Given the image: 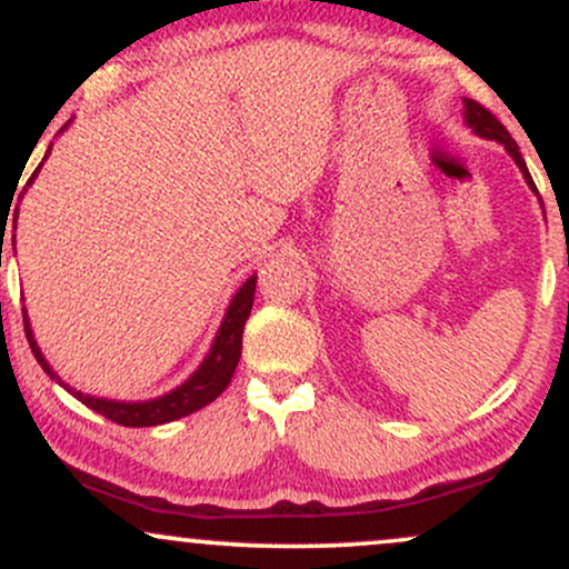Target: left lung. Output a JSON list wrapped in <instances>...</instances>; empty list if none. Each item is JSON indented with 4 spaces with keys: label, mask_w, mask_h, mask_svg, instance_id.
<instances>
[{
    "label": "left lung",
    "mask_w": 569,
    "mask_h": 569,
    "mask_svg": "<svg viewBox=\"0 0 569 569\" xmlns=\"http://www.w3.org/2000/svg\"><path fill=\"white\" fill-rule=\"evenodd\" d=\"M466 122L476 130V133L485 136V139H495V141L506 143V149H508V152H511V158L516 160V166H519L521 173H525L527 184H530V187L535 189V192H538V187H535L530 171H527L525 160H521L519 147H516V141L511 139V133H508L506 126H502L498 117L489 112L487 107H481L479 101H471V98H466Z\"/></svg>",
    "instance_id": "1"
}]
</instances>
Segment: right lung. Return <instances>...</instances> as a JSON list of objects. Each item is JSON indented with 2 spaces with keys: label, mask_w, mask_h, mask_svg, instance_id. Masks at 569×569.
<instances>
[{
  "label": "right lung",
  "mask_w": 569,
  "mask_h": 569,
  "mask_svg": "<svg viewBox=\"0 0 569 569\" xmlns=\"http://www.w3.org/2000/svg\"><path fill=\"white\" fill-rule=\"evenodd\" d=\"M37 173H39V168L31 173L29 184L34 181ZM16 217H18V211H16ZM2 227H8L4 224V219H2ZM253 291H257V276L248 278L243 283V289L234 293L230 310H227L224 321H221L217 342H213V348H211V352H208L206 361H202V367L194 371V375L189 377L181 388L171 390L168 396L152 398V401H139V403L107 401V398L84 396V393H80V390H71L69 385H63L61 380H58L56 371L50 369V363L42 358L34 337H31L29 318L26 316H23V331H26V339H29V345H31V352H34V358L39 361V367L48 371L53 380L61 382L69 393H74V398H80L84 407H90L93 411H98V415L107 417V420H112V422H117V426H126V428L162 426V422L179 420V417H187V415H192V411L202 409L206 403H211L213 398H219L221 390L230 385L234 367H238V361H240V348H243V326L248 321V316H251Z\"/></svg>",
  "instance_id": "1"
}]
</instances>
